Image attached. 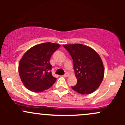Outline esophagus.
Returning <instances> with one entry per match:
<instances>
[{
    "mask_svg": "<svg viewBox=\"0 0 125 125\" xmlns=\"http://www.w3.org/2000/svg\"><path fill=\"white\" fill-rule=\"evenodd\" d=\"M68 75H69V74H68V73H65V74H64V75H63V76H64V77H68Z\"/></svg>",
    "mask_w": 125,
    "mask_h": 125,
    "instance_id": "esophagus-1",
    "label": "esophagus"
}]
</instances>
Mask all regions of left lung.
<instances>
[{
	"instance_id": "1",
	"label": "left lung",
	"mask_w": 125,
	"mask_h": 125,
	"mask_svg": "<svg viewBox=\"0 0 125 125\" xmlns=\"http://www.w3.org/2000/svg\"><path fill=\"white\" fill-rule=\"evenodd\" d=\"M73 60L77 83L71 88L81 94L95 91L104 77V67L99 55L91 48L82 44L64 45Z\"/></svg>"
}]
</instances>
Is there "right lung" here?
Returning <instances> with one entry per match:
<instances>
[{
  "label": "right lung",
  "mask_w": 125,
  "mask_h": 125,
  "mask_svg": "<svg viewBox=\"0 0 125 125\" xmlns=\"http://www.w3.org/2000/svg\"><path fill=\"white\" fill-rule=\"evenodd\" d=\"M60 45L46 42L30 48L22 57L19 65V73L25 87L35 93L48 89L55 83L52 75L51 55Z\"/></svg>",
  "instance_id": "right-lung-1"
}]
</instances>
